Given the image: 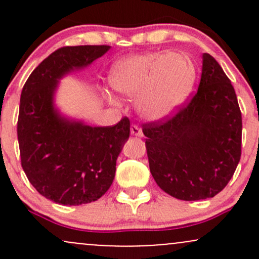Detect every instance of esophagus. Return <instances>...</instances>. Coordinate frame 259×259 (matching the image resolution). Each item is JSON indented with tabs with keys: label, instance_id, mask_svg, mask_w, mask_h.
Returning a JSON list of instances; mask_svg holds the SVG:
<instances>
[{
	"label": "esophagus",
	"instance_id": "obj_1",
	"mask_svg": "<svg viewBox=\"0 0 259 259\" xmlns=\"http://www.w3.org/2000/svg\"><path fill=\"white\" fill-rule=\"evenodd\" d=\"M130 133H132V135L139 136V138H141V136H142V130L140 129L138 125H135V124L130 126Z\"/></svg>",
	"mask_w": 259,
	"mask_h": 259
}]
</instances>
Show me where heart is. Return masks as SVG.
<instances>
[{
  "mask_svg": "<svg viewBox=\"0 0 259 259\" xmlns=\"http://www.w3.org/2000/svg\"><path fill=\"white\" fill-rule=\"evenodd\" d=\"M196 80L194 62L181 52L142 53L113 67L112 88L129 99L145 119H167L183 106Z\"/></svg>",
  "mask_w": 259,
  "mask_h": 259,
  "instance_id": "b5f03b06",
  "label": "heart"
}]
</instances>
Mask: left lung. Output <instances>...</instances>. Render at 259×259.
<instances>
[{"label":"left lung","mask_w":259,"mask_h":259,"mask_svg":"<svg viewBox=\"0 0 259 259\" xmlns=\"http://www.w3.org/2000/svg\"><path fill=\"white\" fill-rule=\"evenodd\" d=\"M150 170L168 195L183 201L214 197L241 157L242 118L234 86L218 62L202 56L198 90L167 119L142 125Z\"/></svg>","instance_id":"obj_1"}]
</instances>
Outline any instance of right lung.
<instances>
[{
	"mask_svg": "<svg viewBox=\"0 0 259 259\" xmlns=\"http://www.w3.org/2000/svg\"><path fill=\"white\" fill-rule=\"evenodd\" d=\"M109 49H58L35 68L22 90L17 134L23 170L38 194L56 203L79 206L105 195L129 139L126 117L113 126H90L62 117L53 103L59 79L88 67Z\"/></svg>",
	"mask_w": 259,
	"mask_h": 259,
	"instance_id": "1",
	"label": "right lung"
}]
</instances>
